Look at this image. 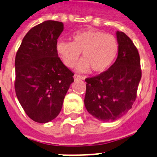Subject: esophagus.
I'll return each instance as SVG.
<instances>
[{
	"label": "esophagus",
	"mask_w": 157,
	"mask_h": 157,
	"mask_svg": "<svg viewBox=\"0 0 157 157\" xmlns=\"http://www.w3.org/2000/svg\"><path fill=\"white\" fill-rule=\"evenodd\" d=\"M73 77H74L75 81H81V80H84V79H85L84 77H82V76H79V75H76V74L74 75Z\"/></svg>",
	"instance_id": "obj_1"
}]
</instances>
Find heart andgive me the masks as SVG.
<instances>
[{"mask_svg": "<svg viewBox=\"0 0 157 157\" xmlns=\"http://www.w3.org/2000/svg\"><path fill=\"white\" fill-rule=\"evenodd\" d=\"M72 42H57L56 52L68 67L75 65L82 53L83 59L76 68L79 72H87L90 67L95 72H104L118 55V43L115 37L100 30H80L72 34Z\"/></svg>", "mask_w": 157, "mask_h": 157, "instance_id": "b5f03b06", "label": "heart"}]
</instances>
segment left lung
<instances>
[{
    "mask_svg": "<svg viewBox=\"0 0 157 157\" xmlns=\"http://www.w3.org/2000/svg\"><path fill=\"white\" fill-rule=\"evenodd\" d=\"M118 57L108 70L85 79V105L94 118L103 122L117 120L132 107L141 79L138 50L127 34L116 32Z\"/></svg>",
    "mask_w": 157,
    "mask_h": 157,
    "instance_id": "obj_1",
    "label": "left lung"
}]
</instances>
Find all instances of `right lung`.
I'll use <instances>...</instances> for the list:
<instances>
[{"label": "right lung", "instance_id": "add662e5", "mask_svg": "<svg viewBox=\"0 0 157 157\" xmlns=\"http://www.w3.org/2000/svg\"><path fill=\"white\" fill-rule=\"evenodd\" d=\"M60 21L48 20L30 29L15 57V92L33 121L48 123L59 114L74 74L58 57Z\"/></svg>", "mask_w": 157, "mask_h": 157}]
</instances>
